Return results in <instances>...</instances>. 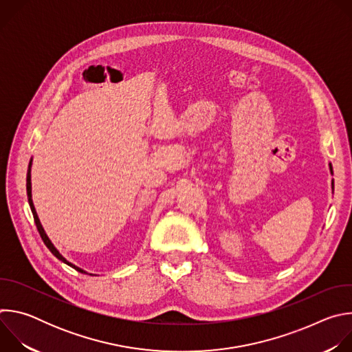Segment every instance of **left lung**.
<instances>
[{"instance_id":"left-lung-1","label":"left lung","mask_w":352,"mask_h":352,"mask_svg":"<svg viewBox=\"0 0 352 352\" xmlns=\"http://www.w3.org/2000/svg\"><path fill=\"white\" fill-rule=\"evenodd\" d=\"M329 166H330V164H329ZM330 173L333 174V170H331V167H330ZM331 190L334 192V181H333V179H331Z\"/></svg>"}]
</instances>
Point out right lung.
Returning <instances> with one entry per match:
<instances>
[{
	"label": "right lung",
	"mask_w": 352,
	"mask_h": 352,
	"mask_svg": "<svg viewBox=\"0 0 352 352\" xmlns=\"http://www.w3.org/2000/svg\"><path fill=\"white\" fill-rule=\"evenodd\" d=\"M32 159H30V162H29V168H28V177H26V190H28V200H29V206H30V210H32V213H33V219H34V223H36V227H37V230H38V234H40V236H41V239H43V242L45 243V246L50 249V252H52L58 261H61V262H64L65 265H68V266H71L72 269H75L76 272H79V273H83V274H89V276H94V274H91V273H87L86 270H83V269H80V267H78V266H75L74 263H71L69 261H67L61 254H60V250L54 246V243L52 242V239L48 238V235L45 234V231H44V228H43V226H41V223H40V220H38V216H37V213H36V209H34V205H33V200H32Z\"/></svg>",
	"instance_id": "obj_1"
}]
</instances>
